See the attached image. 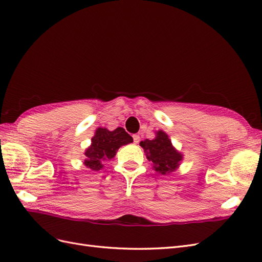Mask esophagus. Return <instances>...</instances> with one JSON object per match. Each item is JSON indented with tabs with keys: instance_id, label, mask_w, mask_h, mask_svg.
Returning <instances> with one entry per match:
<instances>
[{
	"instance_id": "esophagus-1",
	"label": "esophagus",
	"mask_w": 262,
	"mask_h": 262,
	"mask_svg": "<svg viewBox=\"0 0 262 262\" xmlns=\"http://www.w3.org/2000/svg\"><path fill=\"white\" fill-rule=\"evenodd\" d=\"M132 138H133V142H134V144H138V143L140 142V135H139V134H134Z\"/></svg>"
}]
</instances>
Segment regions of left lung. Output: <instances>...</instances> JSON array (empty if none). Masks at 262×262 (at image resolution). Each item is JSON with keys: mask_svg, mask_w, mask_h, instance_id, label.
Masks as SVG:
<instances>
[{"mask_svg": "<svg viewBox=\"0 0 262 262\" xmlns=\"http://www.w3.org/2000/svg\"><path fill=\"white\" fill-rule=\"evenodd\" d=\"M146 157L154 163V169L162 175L174 172L180 165L183 156L172 146L169 137L163 132H157L154 140H145L140 143Z\"/></svg>", "mask_w": 262, "mask_h": 262, "instance_id": "obj_1", "label": "left lung"}]
</instances>
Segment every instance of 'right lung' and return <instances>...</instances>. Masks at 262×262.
Returning a JSON list of instances; mask_svg holds the SVG:
<instances>
[{
  "label": "right lung",
  "instance_id": "add662e5",
  "mask_svg": "<svg viewBox=\"0 0 262 262\" xmlns=\"http://www.w3.org/2000/svg\"><path fill=\"white\" fill-rule=\"evenodd\" d=\"M132 141L131 135L123 128H117L114 131L99 128L95 137L91 139V146L85 151V165L93 171L101 170L103 160L114 158L120 146L127 145Z\"/></svg>",
  "mask_w": 262,
  "mask_h": 262
}]
</instances>
